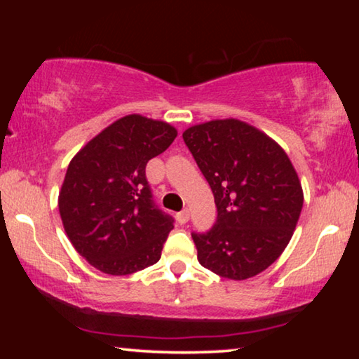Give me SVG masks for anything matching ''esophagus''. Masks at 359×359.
<instances>
[{"label":"esophagus","instance_id":"obj_1","mask_svg":"<svg viewBox=\"0 0 359 359\" xmlns=\"http://www.w3.org/2000/svg\"><path fill=\"white\" fill-rule=\"evenodd\" d=\"M176 220H178V224H186L189 220V210L188 209H184V210H181V212H178L176 214Z\"/></svg>","mask_w":359,"mask_h":359}]
</instances>
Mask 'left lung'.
<instances>
[{"instance_id": "8db88e82", "label": "left lung", "mask_w": 359, "mask_h": 359, "mask_svg": "<svg viewBox=\"0 0 359 359\" xmlns=\"http://www.w3.org/2000/svg\"><path fill=\"white\" fill-rule=\"evenodd\" d=\"M183 140L212 189L217 219L191 233L204 268L242 281L273 264L302 210L296 170L276 142L237 119L189 127Z\"/></svg>"}]
</instances>
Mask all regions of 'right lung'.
<instances>
[{"label":"right lung","mask_w":359,"mask_h":359,"mask_svg":"<svg viewBox=\"0 0 359 359\" xmlns=\"http://www.w3.org/2000/svg\"><path fill=\"white\" fill-rule=\"evenodd\" d=\"M175 137L166 122L126 116L70 161L58 210L72 245L91 266L126 276L160 259L175 219L155 204L145 166Z\"/></svg>","instance_id":"right-lung-1"}]
</instances>
